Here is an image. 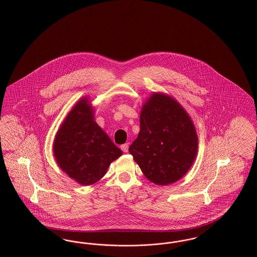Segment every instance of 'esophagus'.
<instances>
[{
	"label": "esophagus",
	"mask_w": 257,
	"mask_h": 257,
	"mask_svg": "<svg viewBox=\"0 0 257 257\" xmlns=\"http://www.w3.org/2000/svg\"><path fill=\"white\" fill-rule=\"evenodd\" d=\"M120 148H121V150H122L123 152H128L129 145H128V144H124V145H122V146L120 147Z\"/></svg>",
	"instance_id": "obj_1"
}]
</instances>
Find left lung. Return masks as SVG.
<instances>
[{
    "mask_svg": "<svg viewBox=\"0 0 257 257\" xmlns=\"http://www.w3.org/2000/svg\"><path fill=\"white\" fill-rule=\"evenodd\" d=\"M141 130L129 147L147 179L170 185L181 179L196 159L198 139L192 118L171 95L153 92L142 107Z\"/></svg>",
    "mask_w": 257,
    "mask_h": 257,
    "instance_id": "8db88e82",
    "label": "left lung"
}]
</instances>
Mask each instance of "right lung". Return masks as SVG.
<instances>
[{
    "instance_id": "add662e5",
    "label": "right lung",
    "mask_w": 257,
    "mask_h": 257,
    "mask_svg": "<svg viewBox=\"0 0 257 257\" xmlns=\"http://www.w3.org/2000/svg\"><path fill=\"white\" fill-rule=\"evenodd\" d=\"M53 153L61 171L83 186L99 181L122 151L94 120L88 97L80 99L55 136Z\"/></svg>"
}]
</instances>
